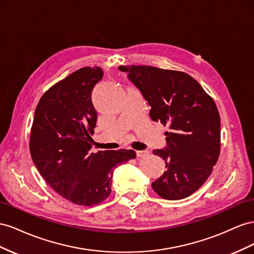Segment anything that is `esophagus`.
I'll return each instance as SVG.
<instances>
[{"label":"esophagus","instance_id":"34e87169","mask_svg":"<svg viewBox=\"0 0 254 254\" xmlns=\"http://www.w3.org/2000/svg\"><path fill=\"white\" fill-rule=\"evenodd\" d=\"M148 154H149V151H147V150H144V151H137V152H136L137 157H144V156H147Z\"/></svg>","mask_w":254,"mask_h":254}]
</instances>
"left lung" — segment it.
Wrapping results in <instances>:
<instances>
[{
  "label": "left lung",
  "mask_w": 254,
  "mask_h": 254,
  "mask_svg": "<svg viewBox=\"0 0 254 254\" xmlns=\"http://www.w3.org/2000/svg\"><path fill=\"white\" fill-rule=\"evenodd\" d=\"M151 106L150 117L169 127L167 146L153 151L166 171L152 183L167 200L184 199L211 176L220 153V116L214 100L185 72L152 66H119Z\"/></svg>",
  "instance_id": "1"
}]
</instances>
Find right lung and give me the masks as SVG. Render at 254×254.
Masks as SVG:
<instances>
[{"mask_svg": "<svg viewBox=\"0 0 254 254\" xmlns=\"http://www.w3.org/2000/svg\"><path fill=\"white\" fill-rule=\"evenodd\" d=\"M102 77L100 67H85L53 85L41 97L32 126L36 168L57 193L78 205L104 201L114 169L136 157L134 150L90 151L97 122L91 91Z\"/></svg>", "mask_w": 254, "mask_h": 254, "instance_id": "1", "label": "right lung"}]
</instances>
